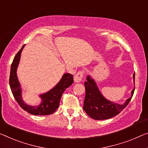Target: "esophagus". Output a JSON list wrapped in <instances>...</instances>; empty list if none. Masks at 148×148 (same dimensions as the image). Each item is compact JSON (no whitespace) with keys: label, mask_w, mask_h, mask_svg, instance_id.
<instances>
[{"label":"esophagus","mask_w":148,"mask_h":148,"mask_svg":"<svg viewBox=\"0 0 148 148\" xmlns=\"http://www.w3.org/2000/svg\"><path fill=\"white\" fill-rule=\"evenodd\" d=\"M84 74V71H82V70L77 72L76 74H75L74 77V80L75 82H80L82 79L83 78Z\"/></svg>","instance_id":"obj_1"}]
</instances>
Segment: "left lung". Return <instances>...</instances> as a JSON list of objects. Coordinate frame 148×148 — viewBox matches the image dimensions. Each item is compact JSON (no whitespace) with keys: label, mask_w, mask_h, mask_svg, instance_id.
<instances>
[{"label":"left lung","mask_w":148,"mask_h":148,"mask_svg":"<svg viewBox=\"0 0 148 148\" xmlns=\"http://www.w3.org/2000/svg\"><path fill=\"white\" fill-rule=\"evenodd\" d=\"M135 82V73L134 74ZM86 96L84 102L83 109L88 116L97 120H107L118 115L127 106L133 96L134 90L132 91V96L127 99L123 104L111 102L103 98L98 89L95 82L90 76L87 77V81L84 82Z\"/></svg>","instance_id":"8db88e82"}]
</instances>
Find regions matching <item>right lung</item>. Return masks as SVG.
Returning a JSON list of instances; mask_svg holds the SVG:
<instances>
[{
  "label": "right lung",
  "mask_w": 148,
  "mask_h": 148,
  "mask_svg": "<svg viewBox=\"0 0 148 148\" xmlns=\"http://www.w3.org/2000/svg\"><path fill=\"white\" fill-rule=\"evenodd\" d=\"M25 46L23 45L21 49L17 52L11 64L9 78V84L11 91L17 103L26 112L36 116L50 115L54 113L59 107L60 98L63 93L66 89L70 86L74 82L73 75L70 73L64 74L61 80L56 86L47 93L40 96L42 102L38 106H30L25 104L22 99L21 88L16 76L17 66L20 61L21 52Z\"/></svg>",
  "instance_id": "add662e5"
}]
</instances>
